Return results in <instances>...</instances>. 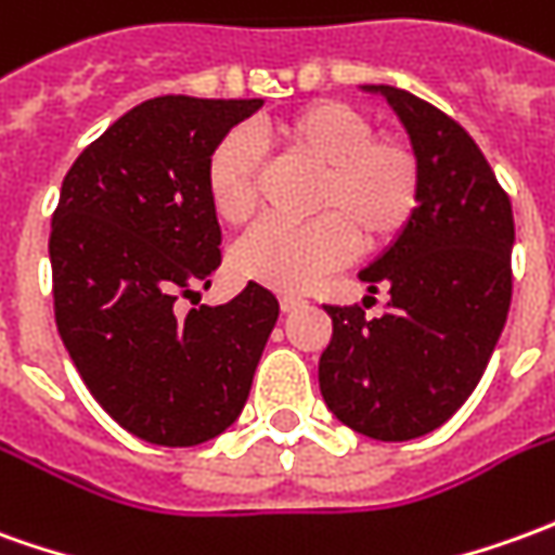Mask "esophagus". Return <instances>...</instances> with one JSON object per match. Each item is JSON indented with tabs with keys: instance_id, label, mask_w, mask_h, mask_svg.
Here are the masks:
<instances>
[{
	"instance_id": "34e87169",
	"label": "esophagus",
	"mask_w": 555,
	"mask_h": 555,
	"mask_svg": "<svg viewBox=\"0 0 555 555\" xmlns=\"http://www.w3.org/2000/svg\"><path fill=\"white\" fill-rule=\"evenodd\" d=\"M279 306H282V312H294V309L306 306V300L304 297H294V294H285V297L279 300Z\"/></svg>"
}]
</instances>
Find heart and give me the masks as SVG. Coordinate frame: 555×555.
<instances>
[{
  "instance_id": "1",
  "label": "heart",
  "mask_w": 555,
  "mask_h": 555,
  "mask_svg": "<svg viewBox=\"0 0 555 555\" xmlns=\"http://www.w3.org/2000/svg\"><path fill=\"white\" fill-rule=\"evenodd\" d=\"M267 146L318 170L306 224H258L234 249L237 276L276 291H306L345 264L354 249H382L409 224L421 197L412 146L375 138L366 116L343 102L306 104L261 131ZM261 153L246 131H231L207 162V195L224 224L255 210Z\"/></svg>"
}]
</instances>
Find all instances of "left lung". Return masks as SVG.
I'll return each mask as SVG.
<instances>
[{
	"mask_svg": "<svg viewBox=\"0 0 555 555\" xmlns=\"http://www.w3.org/2000/svg\"><path fill=\"white\" fill-rule=\"evenodd\" d=\"M382 95L421 165L409 224L358 273L370 294L387 288V312L324 306L333 339L318 385L333 417L375 441L439 429L478 387L511 306L514 212L468 131L397 87Z\"/></svg>",
	"mask_w": 555,
	"mask_h": 555,
	"instance_id": "1",
	"label": "left lung"
}]
</instances>
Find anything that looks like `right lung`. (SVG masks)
<instances>
[{
	"label": "right lung",
	"instance_id": "1",
	"mask_svg": "<svg viewBox=\"0 0 555 555\" xmlns=\"http://www.w3.org/2000/svg\"><path fill=\"white\" fill-rule=\"evenodd\" d=\"M261 99L158 95L77 156L50 231L53 309L89 393L131 436L192 448L246 405L279 300L249 282L231 304L180 312L210 288L222 228L207 162Z\"/></svg>",
	"mask_w": 555,
	"mask_h": 555
}]
</instances>
